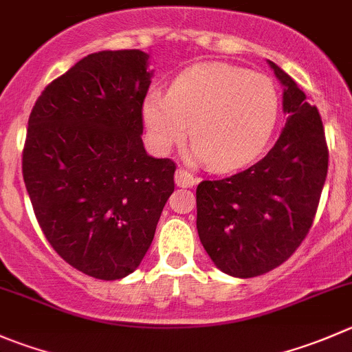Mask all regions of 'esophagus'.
<instances>
[{"mask_svg": "<svg viewBox=\"0 0 352 352\" xmlns=\"http://www.w3.org/2000/svg\"><path fill=\"white\" fill-rule=\"evenodd\" d=\"M175 184L179 187H192L197 184V179L192 175V173L187 172V170L179 168L175 172Z\"/></svg>", "mask_w": 352, "mask_h": 352, "instance_id": "1", "label": "esophagus"}]
</instances>
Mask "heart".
<instances>
[{
  "label": "heart",
  "instance_id": "1",
  "mask_svg": "<svg viewBox=\"0 0 352 352\" xmlns=\"http://www.w3.org/2000/svg\"><path fill=\"white\" fill-rule=\"evenodd\" d=\"M278 108V91L267 75L204 63L182 72L168 96L148 94L142 124L158 155L182 144L190 127V156L218 172H230L254 162L267 148Z\"/></svg>",
  "mask_w": 352,
  "mask_h": 352
}]
</instances>
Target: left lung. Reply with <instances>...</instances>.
I'll return each instance as SVG.
<instances>
[{
  "instance_id": "left-lung-1",
  "label": "left lung",
  "mask_w": 352,
  "mask_h": 352,
  "mask_svg": "<svg viewBox=\"0 0 352 352\" xmlns=\"http://www.w3.org/2000/svg\"><path fill=\"white\" fill-rule=\"evenodd\" d=\"M285 127L248 170L197 186V234L223 274L251 278L285 261L309 232L329 170L322 117L280 67Z\"/></svg>"
}]
</instances>
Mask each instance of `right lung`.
Segmentation results:
<instances>
[{"mask_svg":"<svg viewBox=\"0 0 352 352\" xmlns=\"http://www.w3.org/2000/svg\"><path fill=\"white\" fill-rule=\"evenodd\" d=\"M151 77L141 50L87 54L29 117L22 172L37 221L68 265L100 280L141 265L175 187V163L141 138Z\"/></svg>","mask_w":352,"mask_h":352,"instance_id":"obj_1","label":"right lung"}]
</instances>
